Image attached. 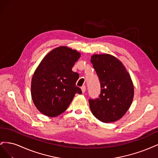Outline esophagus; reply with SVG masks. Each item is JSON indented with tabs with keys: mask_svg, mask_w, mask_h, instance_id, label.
<instances>
[{
	"mask_svg": "<svg viewBox=\"0 0 158 158\" xmlns=\"http://www.w3.org/2000/svg\"><path fill=\"white\" fill-rule=\"evenodd\" d=\"M85 89H86V88H85V85H83V86H82V88H81V89H82V93H83V94L85 92Z\"/></svg>",
	"mask_w": 158,
	"mask_h": 158,
	"instance_id": "obj_1",
	"label": "esophagus"
}]
</instances>
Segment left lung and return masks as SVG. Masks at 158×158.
I'll use <instances>...</instances> for the list:
<instances>
[{
	"mask_svg": "<svg viewBox=\"0 0 158 158\" xmlns=\"http://www.w3.org/2000/svg\"><path fill=\"white\" fill-rule=\"evenodd\" d=\"M91 63L101 84L99 98L89 99L92 114L103 123L121 118L131 107L134 98V85L125 66L115 56L94 54Z\"/></svg>",
	"mask_w": 158,
	"mask_h": 158,
	"instance_id": "8db88e82",
	"label": "left lung"
}]
</instances>
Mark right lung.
Masks as SVG:
<instances>
[{
    "label": "right lung",
    "instance_id": "right-lung-1",
    "mask_svg": "<svg viewBox=\"0 0 158 158\" xmlns=\"http://www.w3.org/2000/svg\"><path fill=\"white\" fill-rule=\"evenodd\" d=\"M80 57L76 50L60 46L41 61L31 79V94L41 113L49 117L58 116L66 111L76 94H82L76 85L79 74L72 70Z\"/></svg>",
    "mask_w": 158,
    "mask_h": 158
}]
</instances>
